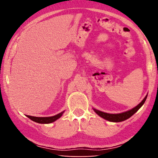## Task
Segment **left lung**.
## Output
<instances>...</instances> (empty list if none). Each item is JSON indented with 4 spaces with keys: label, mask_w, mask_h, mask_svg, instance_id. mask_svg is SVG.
<instances>
[{
    "label": "left lung",
    "mask_w": 158,
    "mask_h": 158,
    "mask_svg": "<svg viewBox=\"0 0 158 158\" xmlns=\"http://www.w3.org/2000/svg\"><path fill=\"white\" fill-rule=\"evenodd\" d=\"M146 98H147V95L145 98H144L143 100L141 101L137 106H135V108H133L131 109V110H129L127 111L123 112V113L112 114L105 113V112L97 110V109H93V110H94L95 113L98 115H99L100 117L103 118H105L106 120H107V121H111V122H121V121H125V120H126L127 118H129L132 116L133 114H135L136 112H137L139 109L141 108V106L143 105L146 100Z\"/></svg>",
    "instance_id": "1"
}]
</instances>
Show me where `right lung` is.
<instances>
[{
  "label": "right lung",
  "mask_w": 158,
  "mask_h": 158,
  "mask_svg": "<svg viewBox=\"0 0 158 158\" xmlns=\"http://www.w3.org/2000/svg\"><path fill=\"white\" fill-rule=\"evenodd\" d=\"M63 112H61V113L58 114L57 115H56V116H50V117H35V116H28V115H26V116L28 118H29L31 120H32L33 121H35L36 123H45V124H47V123H53L55 121H56L57 119L59 118L62 116Z\"/></svg>",
  "instance_id": "add662e5"
}]
</instances>
